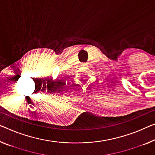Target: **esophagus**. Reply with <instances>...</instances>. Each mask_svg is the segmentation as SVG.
Here are the masks:
<instances>
[{"label": "esophagus", "mask_w": 155, "mask_h": 155, "mask_svg": "<svg viewBox=\"0 0 155 155\" xmlns=\"http://www.w3.org/2000/svg\"><path fill=\"white\" fill-rule=\"evenodd\" d=\"M82 65L83 66H86L87 65V63H82Z\"/></svg>", "instance_id": "esophagus-1"}]
</instances>
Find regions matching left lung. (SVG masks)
<instances>
[{
	"label": "left lung",
	"instance_id": "left-lung-1",
	"mask_svg": "<svg viewBox=\"0 0 155 155\" xmlns=\"http://www.w3.org/2000/svg\"><path fill=\"white\" fill-rule=\"evenodd\" d=\"M37 83H38V82H37ZM37 83H35V85H37Z\"/></svg>",
	"mask_w": 155,
	"mask_h": 155
}]
</instances>
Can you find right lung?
Masks as SVG:
<instances>
[{"instance_id": "1", "label": "right lung", "mask_w": 155, "mask_h": 155, "mask_svg": "<svg viewBox=\"0 0 155 155\" xmlns=\"http://www.w3.org/2000/svg\"><path fill=\"white\" fill-rule=\"evenodd\" d=\"M43 90H44V89H43Z\"/></svg>"}]
</instances>
